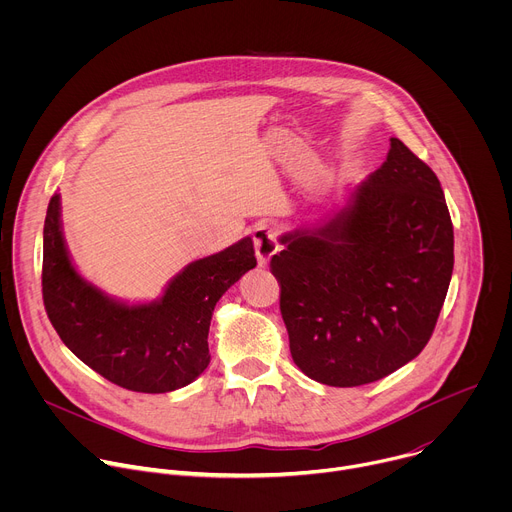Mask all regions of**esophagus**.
Listing matches in <instances>:
<instances>
[{
    "label": "esophagus",
    "mask_w": 512,
    "mask_h": 512,
    "mask_svg": "<svg viewBox=\"0 0 512 512\" xmlns=\"http://www.w3.org/2000/svg\"><path fill=\"white\" fill-rule=\"evenodd\" d=\"M253 243H255V253H257V261L259 265H267L269 259L279 251V243H277V233L273 227L269 225H259L253 231Z\"/></svg>",
    "instance_id": "34e87169"
}]
</instances>
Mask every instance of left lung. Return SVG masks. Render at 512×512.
I'll list each match as a JSON object with an SVG mask.
<instances>
[{
	"label": "left lung",
	"mask_w": 512,
	"mask_h": 512,
	"mask_svg": "<svg viewBox=\"0 0 512 512\" xmlns=\"http://www.w3.org/2000/svg\"><path fill=\"white\" fill-rule=\"evenodd\" d=\"M279 241L269 267L291 358L310 379L375 383L425 348L452 279L454 227L440 180L401 139L344 208Z\"/></svg>",
	"instance_id": "1"
}]
</instances>
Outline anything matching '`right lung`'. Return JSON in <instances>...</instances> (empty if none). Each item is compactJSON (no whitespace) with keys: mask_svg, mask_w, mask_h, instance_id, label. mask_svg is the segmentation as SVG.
Instances as JSON below:
<instances>
[{"mask_svg":"<svg viewBox=\"0 0 512 512\" xmlns=\"http://www.w3.org/2000/svg\"><path fill=\"white\" fill-rule=\"evenodd\" d=\"M257 265L251 237L192 261L152 304L127 306L87 283L70 263L60 231V194L44 221L42 298L60 340L107 381L137 393L190 385L210 362L216 302Z\"/></svg>","mask_w":512,"mask_h":512,"instance_id":"add662e5","label":"right lung"}]
</instances>
